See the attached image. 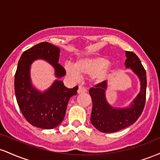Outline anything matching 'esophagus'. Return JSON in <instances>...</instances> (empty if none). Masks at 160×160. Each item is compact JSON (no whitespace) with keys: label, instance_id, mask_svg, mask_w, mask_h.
I'll return each instance as SVG.
<instances>
[{"label":"esophagus","instance_id":"1","mask_svg":"<svg viewBox=\"0 0 160 160\" xmlns=\"http://www.w3.org/2000/svg\"><path fill=\"white\" fill-rule=\"evenodd\" d=\"M87 91L86 90V89L85 87H83V86H80L78 88V93H82V92H86Z\"/></svg>","mask_w":160,"mask_h":160}]
</instances>
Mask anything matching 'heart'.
<instances>
[{"instance_id": "1", "label": "heart", "mask_w": 160, "mask_h": 160, "mask_svg": "<svg viewBox=\"0 0 160 160\" xmlns=\"http://www.w3.org/2000/svg\"><path fill=\"white\" fill-rule=\"evenodd\" d=\"M110 62L103 57H89L76 62L74 66L70 63L65 64V69L67 74L74 80H78L81 74L91 75V78L95 82H103L108 77L107 67Z\"/></svg>"}]
</instances>
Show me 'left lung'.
Returning <instances> with one entry per match:
<instances>
[{"mask_svg": "<svg viewBox=\"0 0 160 160\" xmlns=\"http://www.w3.org/2000/svg\"><path fill=\"white\" fill-rule=\"evenodd\" d=\"M126 55L127 57L125 62L126 67L130 68L138 76L141 80V91L129 108L116 109L106 101V80L89 89V92L92 101L90 120L92 124L102 132H116L131 126L136 122L144 108L147 88L146 71L135 53L126 51Z\"/></svg>", "mask_w": 160, "mask_h": 160, "instance_id": "1", "label": "left lung"}]
</instances>
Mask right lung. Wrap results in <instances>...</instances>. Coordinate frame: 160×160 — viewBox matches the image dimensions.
<instances>
[{"label": "right lung", "mask_w": 160, "mask_h": 160, "mask_svg": "<svg viewBox=\"0 0 160 160\" xmlns=\"http://www.w3.org/2000/svg\"><path fill=\"white\" fill-rule=\"evenodd\" d=\"M59 52L56 46L42 42L25 50L18 63L14 80L16 101L25 120L35 127L52 129L58 126L65 118L70 98L78 93V86L68 89L60 80H56L43 93L32 86L30 66L38 58L47 60L54 67L57 78L66 74L65 68L58 64Z\"/></svg>", "instance_id": "right-lung-1"}]
</instances>
